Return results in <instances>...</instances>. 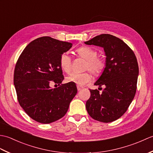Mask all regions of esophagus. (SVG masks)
<instances>
[{"mask_svg":"<svg viewBox=\"0 0 153 153\" xmlns=\"http://www.w3.org/2000/svg\"><path fill=\"white\" fill-rule=\"evenodd\" d=\"M77 91H80L81 89H82V88L81 87H79V86H77Z\"/></svg>","mask_w":153,"mask_h":153,"instance_id":"1","label":"esophagus"}]
</instances>
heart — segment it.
Instances as JSON below:
<instances>
[{
    "label": "heart",
    "mask_w": 153,
    "mask_h": 153,
    "mask_svg": "<svg viewBox=\"0 0 153 153\" xmlns=\"http://www.w3.org/2000/svg\"><path fill=\"white\" fill-rule=\"evenodd\" d=\"M77 54L87 60L85 69L89 70L96 76L101 74L106 68V62L102 58L97 57V52L89 47H82L77 50ZM60 67L66 73L70 72L71 67V58L67 53L62 54L60 57ZM91 79V76L89 72H72L66 77V81L74 83L79 86H83L89 83Z\"/></svg>",
    "instance_id": "heart-1"
}]
</instances>
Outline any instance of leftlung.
<instances>
[{
    "label": "left lung",
    "instance_id": "1",
    "mask_svg": "<svg viewBox=\"0 0 153 153\" xmlns=\"http://www.w3.org/2000/svg\"><path fill=\"white\" fill-rule=\"evenodd\" d=\"M85 44L103 48L106 56L105 69L94 83L105 89L101 93L90 90L87 111L97 121L113 122L126 112L135 97L139 76L137 58L128 45L110 34L97 35Z\"/></svg>",
    "mask_w": 153,
    "mask_h": 153
}]
</instances>
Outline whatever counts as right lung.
<instances>
[{
  "mask_svg": "<svg viewBox=\"0 0 153 153\" xmlns=\"http://www.w3.org/2000/svg\"><path fill=\"white\" fill-rule=\"evenodd\" d=\"M72 47L51 37L37 38L24 48L16 62L14 84L22 108L33 120L50 123L66 114L77 92L73 83L62 84L60 57ZM60 86L52 89L50 84Z\"/></svg>",
  "mask_w": 153,
  "mask_h": 153,
  "instance_id": "add662e5",
  "label": "right lung"
}]
</instances>
